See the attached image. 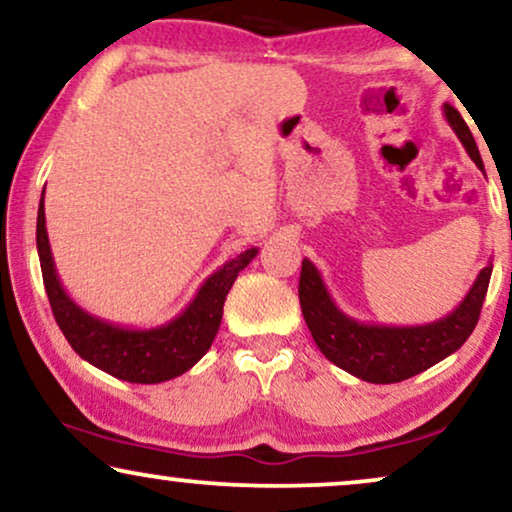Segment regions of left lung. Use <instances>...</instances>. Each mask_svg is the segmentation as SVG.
<instances>
[{"mask_svg": "<svg viewBox=\"0 0 512 512\" xmlns=\"http://www.w3.org/2000/svg\"><path fill=\"white\" fill-rule=\"evenodd\" d=\"M444 118L468 151L470 160L484 172L482 155L477 151L468 125L454 106L444 103ZM494 264H487L461 304L442 319L423 326H383L364 323L347 316L328 293L319 269L304 257L300 274V307L309 333L321 354L342 371L357 375L366 383L390 385L401 383L428 371L430 366L461 349L480 319L482 302L487 297Z\"/></svg>", "mask_w": 512, "mask_h": 512, "instance_id": "obj_1", "label": "left lung"}]
</instances>
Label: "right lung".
Segmentation results:
<instances>
[{
	"label": "right lung",
	"mask_w": 512,
	"mask_h": 512,
	"mask_svg": "<svg viewBox=\"0 0 512 512\" xmlns=\"http://www.w3.org/2000/svg\"><path fill=\"white\" fill-rule=\"evenodd\" d=\"M37 255L51 312L70 347L89 364L127 383L155 385L177 378L196 366L208 352L219 331L224 300L236 276L255 260L257 248H250L224 262L198 288L184 312L155 328H125L82 309L66 293L58 278L54 255L44 219V191L37 210Z\"/></svg>",
	"instance_id": "1"
}]
</instances>
